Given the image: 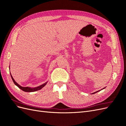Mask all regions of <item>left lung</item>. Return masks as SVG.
Instances as JSON below:
<instances>
[{
	"mask_svg": "<svg viewBox=\"0 0 126 126\" xmlns=\"http://www.w3.org/2000/svg\"><path fill=\"white\" fill-rule=\"evenodd\" d=\"M104 88H103V89H104ZM100 90H98V91H96V92H94V93H93L92 94H95V93H97V92H98V91H100Z\"/></svg>",
	"mask_w": 126,
	"mask_h": 126,
	"instance_id": "obj_1",
	"label": "left lung"
}]
</instances>
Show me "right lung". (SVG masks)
Listing matches in <instances>:
<instances>
[{
  "mask_svg": "<svg viewBox=\"0 0 126 126\" xmlns=\"http://www.w3.org/2000/svg\"><path fill=\"white\" fill-rule=\"evenodd\" d=\"M10 75H11V78H12V80L14 82V83H15V85H16L18 88H19L20 89H21L22 91H25V92H33V91H37V90H40L41 89L43 88L46 86V85L47 84V82L44 83V84L41 85L38 87H35V88H30V87H22L21 86H20L19 84H18V83L15 81L14 79L13 78V76H11V73H10Z\"/></svg>",
  "mask_w": 126,
  "mask_h": 126,
  "instance_id": "obj_1",
  "label": "right lung"
}]
</instances>
